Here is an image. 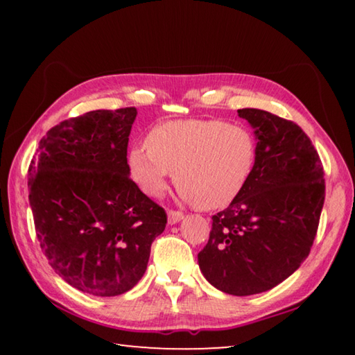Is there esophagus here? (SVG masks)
Returning a JSON list of instances; mask_svg holds the SVG:
<instances>
[{
  "label": "esophagus",
  "instance_id": "1",
  "mask_svg": "<svg viewBox=\"0 0 355 355\" xmlns=\"http://www.w3.org/2000/svg\"><path fill=\"white\" fill-rule=\"evenodd\" d=\"M183 218H184V214L182 211H173V209L167 211V222H169L171 225L177 224V222H180Z\"/></svg>",
  "mask_w": 355,
  "mask_h": 355
}]
</instances>
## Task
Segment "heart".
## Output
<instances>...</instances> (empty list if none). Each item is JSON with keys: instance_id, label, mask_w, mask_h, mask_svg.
I'll return each instance as SVG.
<instances>
[{"instance_id": "1", "label": "heart", "mask_w": 355, "mask_h": 355, "mask_svg": "<svg viewBox=\"0 0 355 355\" xmlns=\"http://www.w3.org/2000/svg\"><path fill=\"white\" fill-rule=\"evenodd\" d=\"M127 161L131 178L147 196H163L173 173L184 202L216 209L249 183L257 141L249 128L224 120H172L150 131L147 146L131 147Z\"/></svg>"}]
</instances>
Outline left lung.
<instances>
[{
	"instance_id": "1",
	"label": "left lung",
	"mask_w": 355,
	"mask_h": 355,
	"mask_svg": "<svg viewBox=\"0 0 355 355\" xmlns=\"http://www.w3.org/2000/svg\"><path fill=\"white\" fill-rule=\"evenodd\" d=\"M257 161L249 183L213 216L199 268L214 288L250 296L277 286L310 254L326 196L320 156L299 125L244 107Z\"/></svg>"
}]
</instances>
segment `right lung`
I'll use <instances>...</instances> for the list:
<instances>
[{
  "label": "right lung",
  "mask_w": 355,
  "mask_h": 355,
  "mask_svg": "<svg viewBox=\"0 0 355 355\" xmlns=\"http://www.w3.org/2000/svg\"><path fill=\"white\" fill-rule=\"evenodd\" d=\"M136 116V107H122L64 120L42 137L28 171L42 250L56 274L92 296L130 291L167 224L164 209L130 178Z\"/></svg>",
  "instance_id": "obj_1"
}]
</instances>
